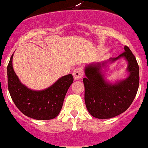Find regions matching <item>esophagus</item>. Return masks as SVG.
I'll return each instance as SVG.
<instances>
[{"mask_svg":"<svg viewBox=\"0 0 148 148\" xmlns=\"http://www.w3.org/2000/svg\"><path fill=\"white\" fill-rule=\"evenodd\" d=\"M84 75V69L81 67H77L74 71H73V76L75 79H81Z\"/></svg>","mask_w":148,"mask_h":148,"instance_id":"1","label":"esophagus"}]
</instances>
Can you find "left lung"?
Instances as JSON below:
<instances>
[{"label": "left lung", "mask_w": 148, "mask_h": 148, "mask_svg": "<svg viewBox=\"0 0 148 148\" xmlns=\"http://www.w3.org/2000/svg\"><path fill=\"white\" fill-rule=\"evenodd\" d=\"M125 58L129 62V76L115 84H107L100 73L101 64H90L85 69L84 100L90 114L99 119L112 118L122 114L129 108L137 93L140 83L139 65L129 47L125 52L111 59L116 61Z\"/></svg>", "instance_id": "1"}]
</instances>
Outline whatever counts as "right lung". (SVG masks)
Listing matches in <instances>:
<instances>
[{"label":"right lung","instance_id":"1","mask_svg":"<svg viewBox=\"0 0 148 148\" xmlns=\"http://www.w3.org/2000/svg\"><path fill=\"white\" fill-rule=\"evenodd\" d=\"M12 55L7 67L8 88L11 98L23 114L36 120H50L58 116L70 85L72 74L64 75L44 90L35 91L22 84L12 68Z\"/></svg>","mask_w":148,"mask_h":148}]
</instances>
